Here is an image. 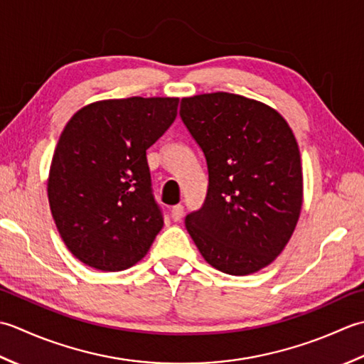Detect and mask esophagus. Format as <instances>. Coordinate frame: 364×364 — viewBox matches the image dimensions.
Here are the masks:
<instances>
[{
  "label": "esophagus",
  "instance_id": "obj_1",
  "mask_svg": "<svg viewBox=\"0 0 364 364\" xmlns=\"http://www.w3.org/2000/svg\"><path fill=\"white\" fill-rule=\"evenodd\" d=\"M182 217H183V205H181V204L174 205L173 209H171V218L174 221H181Z\"/></svg>",
  "mask_w": 364,
  "mask_h": 364
}]
</instances>
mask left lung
I'll use <instances>...</instances> for the list:
<instances>
[{
  "label": "left lung",
  "instance_id": "obj_1",
  "mask_svg": "<svg viewBox=\"0 0 364 364\" xmlns=\"http://www.w3.org/2000/svg\"><path fill=\"white\" fill-rule=\"evenodd\" d=\"M181 117L201 147L209 190L185 228L207 264L229 275L270 265L303 204L300 151L275 108L231 92L183 97Z\"/></svg>",
  "mask_w": 364,
  "mask_h": 364
}]
</instances>
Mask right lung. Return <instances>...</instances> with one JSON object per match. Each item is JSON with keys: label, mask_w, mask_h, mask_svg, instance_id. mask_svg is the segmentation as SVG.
<instances>
[{"label": "right lung", "mask_w": 364, "mask_h": 364, "mask_svg": "<svg viewBox=\"0 0 364 364\" xmlns=\"http://www.w3.org/2000/svg\"><path fill=\"white\" fill-rule=\"evenodd\" d=\"M177 97L92 102L59 136L47 179L50 210L65 247L102 272L135 265L163 228L146 151L173 124Z\"/></svg>", "instance_id": "right-lung-1"}]
</instances>
